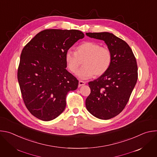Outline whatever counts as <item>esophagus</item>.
<instances>
[{"mask_svg": "<svg viewBox=\"0 0 157 157\" xmlns=\"http://www.w3.org/2000/svg\"><path fill=\"white\" fill-rule=\"evenodd\" d=\"M85 84H86V82L85 81H79V86H84Z\"/></svg>", "mask_w": 157, "mask_h": 157, "instance_id": "obj_1", "label": "esophagus"}]
</instances>
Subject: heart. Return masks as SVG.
Returning <instances> with one entry per match:
<instances>
[{
  "label": "heart",
  "mask_w": 157,
  "mask_h": 157,
  "mask_svg": "<svg viewBox=\"0 0 157 157\" xmlns=\"http://www.w3.org/2000/svg\"><path fill=\"white\" fill-rule=\"evenodd\" d=\"M65 62L68 70L76 73L82 62L83 66L76 73L81 79H87L94 75L104 74L112 62V53L107 47H101L94 41H85L77 47L76 52L68 50L65 53Z\"/></svg>",
  "instance_id": "obj_1"
}]
</instances>
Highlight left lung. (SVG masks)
<instances>
[{
    "instance_id": "left-lung-1",
    "label": "left lung",
    "mask_w": 157,
    "mask_h": 157,
    "mask_svg": "<svg viewBox=\"0 0 157 157\" xmlns=\"http://www.w3.org/2000/svg\"><path fill=\"white\" fill-rule=\"evenodd\" d=\"M93 38L104 41L112 53L108 70L89 82L91 93L86 99L87 110L94 117L107 120L123 110L135 87L138 70L136 59L128 44L109 32L86 33Z\"/></svg>"
}]
</instances>
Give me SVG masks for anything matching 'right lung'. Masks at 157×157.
Segmentation results:
<instances>
[{
    "label": "right lung",
    "mask_w": 157,
    "mask_h": 157,
    "mask_svg": "<svg viewBox=\"0 0 157 157\" xmlns=\"http://www.w3.org/2000/svg\"><path fill=\"white\" fill-rule=\"evenodd\" d=\"M84 36L77 30H44L22 50L17 78L24 103L35 117L56 118L65 109L67 94L78 88V80L66 69L64 56Z\"/></svg>",
    "instance_id": "add662e5"
}]
</instances>
